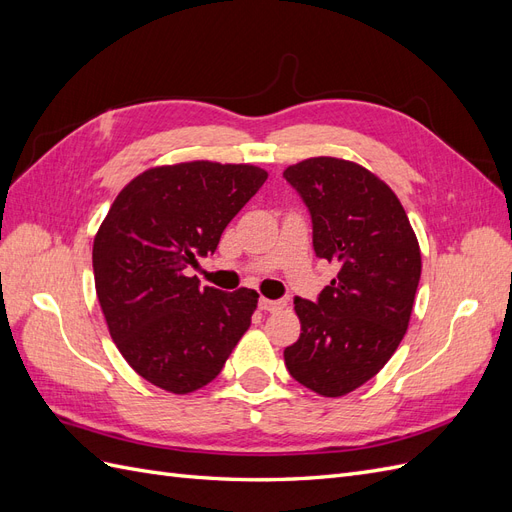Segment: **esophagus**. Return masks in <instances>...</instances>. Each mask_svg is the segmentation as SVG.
I'll return each mask as SVG.
<instances>
[{
  "label": "esophagus",
  "mask_w": 512,
  "mask_h": 512,
  "mask_svg": "<svg viewBox=\"0 0 512 512\" xmlns=\"http://www.w3.org/2000/svg\"><path fill=\"white\" fill-rule=\"evenodd\" d=\"M286 307V301L284 299H260V309H265V312H280V309Z\"/></svg>",
  "instance_id": "esophagus-1"
}]
</instances>
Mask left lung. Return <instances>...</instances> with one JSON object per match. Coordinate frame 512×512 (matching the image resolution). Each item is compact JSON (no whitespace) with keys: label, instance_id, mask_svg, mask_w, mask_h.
Segmentation results:
<instances>
[{"label":"left lung","instance_id":"left-lung-1","mask_svg":"<svg viewBox=\"0 0 512 512\" xmlns=\"http://www.w3.org/2000/svg\"><path fill=\"white\" fill-rule=\"evenodd\" d=\"M284 177L312 215L316 256L339 265L316 303L294 299L301 335L284 361L309 391L342 397L374 378L404 339L421 247L395 192L361 164L320 156Z\"/></svg>","mask_w":512,"mask_h":512}]
</instances>
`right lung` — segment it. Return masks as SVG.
<instances>
[{
    "instance_id": "obj_1",
    "label": "right lung",
    "mask_w": 512,
    "mask_h": 512,
    "mask_svg": "<svg viewBox=\"0 0 512 512\" xmlns=\"http://www.w3.org/2000/svg\"><path fill=\"white\" fill-rule=\"evenodd\" d=\"M267 170L209 160L156 166L134 177L94 239L102 314L123 359L175 395L203 389L250 329L258 292H222L185 275L215 252L228 222Z\"/></svg>"
}]
</instances>
